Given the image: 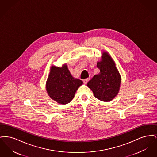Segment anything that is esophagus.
Returning a JSON list of instances; mask_svg holds the SVG:
<instances>
[{"instance_id":"1","label":"esophagus","mask_w":157,"mask_h":157,"mask_svg":"<svg viewBox=\"0 0 157 157\" xmlns=\"http://www.w3.org/2000/svg\"><path fill=\"white\" fill-rule=\"evenodd\" d=\"M88 78H86V79H83V83H85V84H86L87 83V82H88Z\"/></svg>"}]
</instances>
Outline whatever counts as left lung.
<instances>
[{
  "label": "left lung",
  "instance_id": "left-lung-1",
  "mask_svg": "<svg viewBox=\"0 0 157 157\" xmlns=\"http://www.w3.org/2000/svg\"><path fill=\"white\" fill-rule=\"evenodd\" d=\"M100 72L87 83L98 99L108 102L115 97L120 90L121 76L115 64L108 53H103L102 60L97 63Z\"/></svg>",
  "mask_w": 157,
  "mask_h": 157
}]
</instances>
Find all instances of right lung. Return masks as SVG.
I'll return each mask as SVG.
<instances>
[{
    "label": "right lung",
    "instance_id": "add662e5",
    "mask_svg": "<svg viewBox=\"0 0 157 157\" xmlns=\"http://www.w3.org/2000/svg\"><path fill=\"white\" fill-rule=\"evenodd\" d=\"M82 83L81 80L72 77L66 65L62 67H52L46 82V90L54 101L67 104L72 100Z\"/></svg>",
    "mask_w": 157,
    "mask_h": 157
}]
</instances>
